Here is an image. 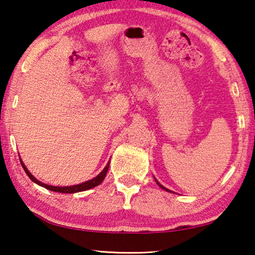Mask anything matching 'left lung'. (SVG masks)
<instances>
[{"label": "left lung", "mask_w": 255, "mask_h": 255, "mask_svg": "<svg viewBox=\"0 0 255 255\" xmlns=\"http://www.w3.org/2000/svg\"><path fill=\"white\" fill-rule=\"evenodd\" d=\"M154 178H155V177H154ZM155 182H156V183H157V185H158V186H159V187H160V188H163V189H164V191H166V192H170V191H169V189H168V188H166V187H164V186H163V185H161V184H160V183H159V182H158V180H157V179H156V178H155Z\"/></svg>", "instance_id": "obj_1"}]
</instances>
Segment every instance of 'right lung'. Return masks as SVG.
Listing matches in <instances>:
<instances>
[{
    "instance_id": "obj_1",
    "label": "right lung",
    "mask_w": 255,
    "mask_h": 255,
    "mask_svg": "<svg viewBox=\"0 0 255 255\" xmlns=\"http://www.w3.org/2000/svg\"><path fill=\"white\" fill-rule=\"evenodd\" d=\"M20 161H21V165H22L23 169H24V172L26 173L27 176H29V178L32 180V182H34L35 184L40 185V186L49 189V191L57 192V193H64V194H73V193H78V192H83V191H88V189L98 186L99 184L103 183V180L105 179L106 175H107L109 164H110V161H108V164L106 165V167L103 170H101V173L97 175L95 178H92L90 180H87V182H83V183L78 184V185H72V186H52V185L44 184V183L40 182V180L36 179L34 176L29 172V169L25 167V165H24V163H23L21 158H20Z\"/></svg>"
}]
</instances>
